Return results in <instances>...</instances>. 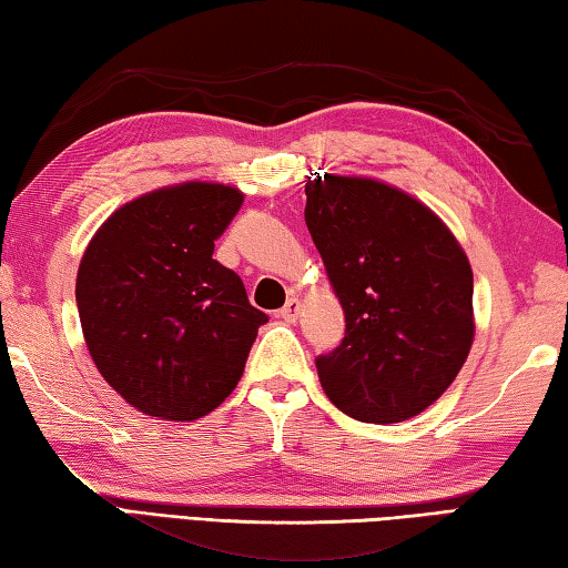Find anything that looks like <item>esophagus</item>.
Here are the masks:
<instances>
[{
	"label": "esophagus",
	"instance_id": "34e87169",
	"mask_svg": "<svg viewBox=\"0 0 568 568\" xmlns=\"http://www.w3.org/2000/svg\"><path fill=\"white\" fill-rule=\"evenodd\" d=\"M300 312H302V302L300 300H286V304L282 307V320H286V322H296V317H300Z\"/></svg>",
	"mask_w": 568,
	"mask_h": 568
}]
</instances>
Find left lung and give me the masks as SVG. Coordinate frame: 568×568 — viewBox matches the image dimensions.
<instances>
[{"label":"left lung","instance_id":"8db88e82","mask_svg":"<svg viewBox=\"0 0 568 568\" xmlns=\"http://www.w3.org/2000/svg\"><path fill=\"white\" fill-rule=\"evenodd\" d=\"M304 193V221L345 312L343 343L314 361L322 390L365 424L418 416L473 347L465 251L429 207L386 182L325 172Z\"/></svg>","mask_w":568,"mask_h":568}]
</instances>
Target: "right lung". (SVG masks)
<instances>
[{"label":"right lung","instance_id":"obj_1","mask_svg":"<svg viewBox=\"0 0 568 568\" xmlns=\"http://www.w3.org/2000/svg\"><path fill=\"white\" fill-rule=\"evenodd\" d=\"M243 193L182 182L121 205L85 248L75 302L95 368L136 412L195 422L239 386L258 327L241 276L213 258Z\"/></svg>","mask_w":568,"mask_h":568}]
</instances>
